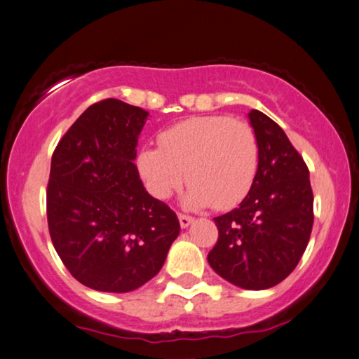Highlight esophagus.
<instances>
[{"instance_id":"esophagus-1","label":"esophagus","mask_w":359,"mask_h":359,"mask_svg":"<svg viewBox=\"0 0 359 359\" xmlns=\"http://www.w3.org/2000/svg\"><path fill=\"white\" fill-rule=\"evenodd\" d=\"M179 221H180L182 228H189V226L191 224V221H194V218H191V216H189V215L179 213Z\"/></svg>"}]
</instances>
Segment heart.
<instances>
[{"label":"heart","instance_id":"1","mask_svg":"<svg viewBox=\"0 0 359 359\" xmlns=\"http://www.w3.org/2000/svg\"><path fill=\"white\" fill-rule=\"evenodd\" d=\"M260 144L252 125L228 115L194 117L164 130L159 148L138 156V170L156 198L165 200L187 179L190 206L229 210L254 187Z\"/></svg>","mask_w":359,"mask_h":359}]
</instances>
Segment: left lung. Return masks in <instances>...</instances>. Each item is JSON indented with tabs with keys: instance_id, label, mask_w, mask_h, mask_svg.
Wrapping results in <instances>:
<instances>
[{
	"instance_id": "obj_1",
	"label": "left lung",
	"mask_w": 359,
	"mask_h": 359,
	"mask_svg": "<svg viewBox=\"0 0 359 359\" xmlns=\"http://www.w3.org/2000/svg\"><path fill=\"white\" fill-rule=\"evenodd\" d=\"M260 144L254 187L241 205L215 218L208 254L216 273L245 290L278 285L299 264L314 223L309 169L285 131L260 110L249 114Z\"/></svg>"
}]
</instances>
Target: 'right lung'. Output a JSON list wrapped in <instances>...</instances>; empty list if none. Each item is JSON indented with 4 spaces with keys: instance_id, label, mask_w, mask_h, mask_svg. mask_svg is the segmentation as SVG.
I'll return each instance as SVG.
<instances>
[{
    "instance_id": "right-lung-1",
    "label": "right lung",
    "mask_w": 359,
    "mask_h": 359,
    "mask_svg": "<svg viewBox=\"0 0 359 359\" xmlns=\"http://www.w3.org/2000/svg\"><path fill=\"white\" fill-rule=\"evenodd\" d=\"M148 112L118 99L90 105L58 141L47 187L53 247L84 286L128 292L163 269L177 215L144 190L135 165Z\"/></svg>"
}]
</instances>
